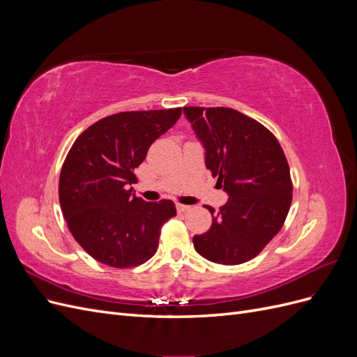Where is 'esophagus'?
Masks as SVG:
<instances>
[{
	"instance_id": "34e87169",
	"label": "esophagus",
	"mask_w": 357,
	"mask_h": 357,
	"mask_svg": "<svg viewBox=\"0 0 357 357\" xmlns=\"http://www.w3.org/2000/svg\"><path fill=\"white\" fill-rule=\"evenodd\" d=\"M176 207H177V211H178V213H185V211H188V210L190 208L189 205H185V204H177Z\"/></svg>"
}]
</instances>
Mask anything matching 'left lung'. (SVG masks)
<instances>
[{
  "instance_id": "left-lung-1",
  "label": "left lung",
  "mask_w": 357,
  "mask_h": 357,
  "mask_svg": "<svg viewBox=\"0 0 357 357\" xmlns=\"http://www.w3.org/2000/svg\"><path fill=\"white\" fill-rule=\"evenodd\" d=\"M205 150V167L228 193V202L207 208L210 229L193 236L205 259L240 265L256 257L282 229L291 204L287 159L268 129L228 107H185Z\"/></svg>"
}]
</instances>
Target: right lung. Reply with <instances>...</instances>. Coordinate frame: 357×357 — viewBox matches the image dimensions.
<instances>
[{
	"mask_svg": "<svg viewBox=\"0 0 357 357\" xmlns=\"http://www.w3.org/2000/svg\"><path fill=\"white\" fill-rule=\"evenodd\" d=\"M180 114L178 107L107 116L71 146L59 176V204L74 240L95 261L132 268L156 253L160 228L174 218L176 205L146 202L129 186L149 147Z\"/></svg>",
	"mask_w": 357,
	"mask_h": 357,
	"instance_id": "obj_1",
	"label": "right lung"
}]
</instances>
